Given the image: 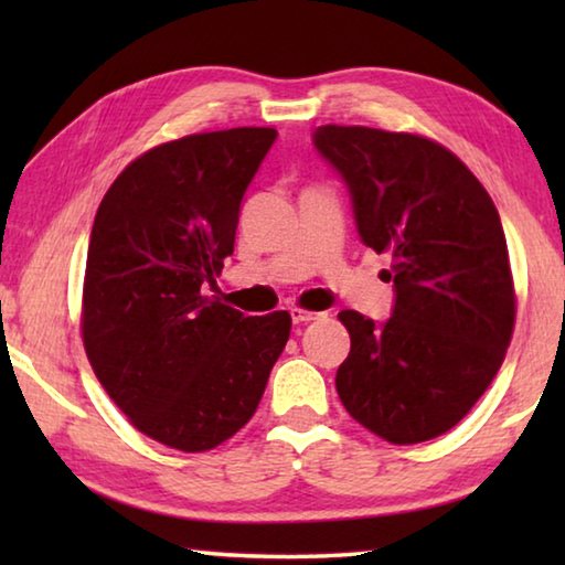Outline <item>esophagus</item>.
<instances>
[{
  "label": "esophagus",
  "mask_w": 565,
  "mask_h": 565,
  "mask_svg": "<svg viewBox=\"0 0 565 565\" xmlns=\"http://www.w3.org/2000/svg\"><path fill=\"white\" fill-rule=\"evenodd\" d=\"M321 313L317 311H306V309H291V319L294 323H309V321H317Z\"/></svg>",
  "instance_id": "34e87169"
}]
</instances>
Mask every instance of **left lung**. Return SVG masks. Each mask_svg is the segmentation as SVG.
Instances as JSON below:
<instances>
[{
	"label": "left lung",
	"instance_id": "1",
	"mask_svg": "<svg viewBox=\"0 0 565 565\" xmlns=\"http://www.w3.org/2000/svg\"><path fill=\"white\" fill-rule=\"evenodd\" d=\"M313 147L351 194L361 242L391 254L394 311H341V404L388 444L441 436L499 374L515 321L501 216L456 154L418 134L327 124Z\"/></svg>",
	"mask_w": 565,
	"mask_h": 565
}]
</instances>
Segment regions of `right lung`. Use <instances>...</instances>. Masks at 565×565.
<instances>
[{
    "label": "right lung",
    "instance_id": "add662e5",
    "mask_svg": "<svg viewBox=\"0 0 565 565\" xmlns=\"http://www.w3.org/2000/svg\"><path fill=\"white\" fill-rule=\"evenodd\" d=\"M274 141L266 127L167 141L114 179L94 216L84 349L131 424L177 451H209L246 426L289 341V311L244 317L204 296Z\"/></svg>",
    "mask_w": 565,
    "mask_h": 565
}]
</instances>
